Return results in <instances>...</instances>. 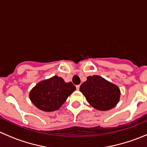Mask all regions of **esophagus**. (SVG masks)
Here are the masks:
<instances>
[{
	"label": "esophagus",
	"mask_w": 147,
	"mask_h": 147,
	"mask_svg": "<svg viewBox=\"0 0 147 147\" xmlns=\"http://www.w3.org/2000/svg\"><path fill=\"white\" fill-rule=\"evenodd\" d=\"M79 88H80V85H77V86H76V89H77V90H79Z\"/></svg>",
	"instance_id": "34e87169"
}]
</instances>
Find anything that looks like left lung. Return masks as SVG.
Listing matches in <instances>:
<instances>
[{
    "label": "left lung",
    "instance_id": "obj_1",
    "mask_svg": "<svg viewBox=\"0 0 147 147\" xmlns=\"http://www.w3.org/2000/svg\"><path fill=\"white\" fill-rule=\"evenodd\" d=\"M79 90L88 102L99 110H108L114 107L121 95L119 88L116 85L96 75L88 76L87 80L80 86Z\"/></svg>",
    "mask_w": 147,
    "mask_h": 147
}]
</instances>
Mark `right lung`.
<instances>
[{
  "label": "right lung",
  "instance_id": "right-lung-1",
  "mask_svg": "<svg viewBox=\"0 0 147 147\" xmlns=\"http://www.w3.org/2000/svg\"><path fill=\"white\" fill-rule=\"evenodd\" d=\"M75 90L76 86L71 82L66 83L61 77L55 76L37 84L31 90L29 97L37 108L52 112L58 110Z\"/></svg>",
  "mask_w": 147,
  "mask_h": 147
}]
</instances>
